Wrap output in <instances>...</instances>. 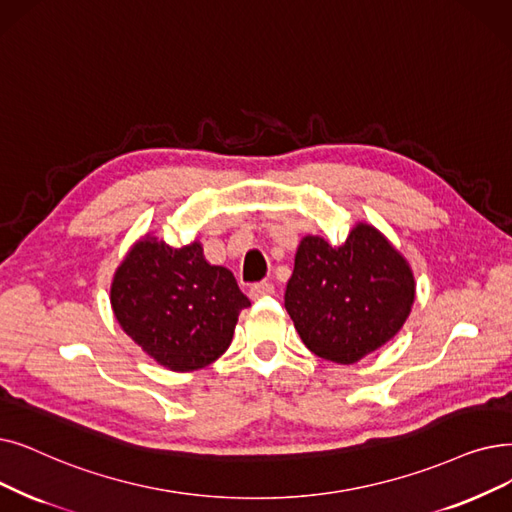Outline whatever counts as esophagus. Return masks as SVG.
<instances>
[{
    "instance_id": "34e87169",
    "label": "esophagus",
    "mask_w": 512,
    "mask_h": 512,
    "mask_svg": "<svg viewBox=\"0 0 512 512\" xmlns=\"http://www.w3.org/2000/svg\"><path fill=\"white\" fill-rule=\"evenodd\" d=\"M272 293H274V286H272L270 282H259V284H253V286H251L249 297H251L253 301H259V299L268 297V295H272Z\"/></svg>"
}]
</instances>
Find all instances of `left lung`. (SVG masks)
Returning a JSON list of instances; mask_svg holds the SVG:
<instances>
[{
    "mask_svg": "<svg viewBox=\"0 0 512 512\" xmlns=\"http://www.w3.org/2000/svg\"><path fill=\"white\" fill-rule=\"evenodd\" d=\"M416 297L408 259L368 221L341 247L307 234L286 284L284 307L305 347L335 364H355L389 343Z\"/></svg>",
    "mask_w": 512,
    "mask_h": 512,
    "instance_id": "obj_1",
    "label": "left lung"
}]
</instances>
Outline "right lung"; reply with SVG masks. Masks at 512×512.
Instances as JSON below:
<instances>
[{"label": "right lung", "instance_id": "add662e5", "mask_svg": "<svg viewBox=\"0 0 512 512\" xmlns=\"http://www.w3.org/2000/svg\"><path fill=\"white\" fill-rule=\"evenodd\" d=\"M249 305L234 274L205 259L201 240L173 249L148 232L110 282V307L125 335L173 372L201 370L224 355Z\"/></svg>", "mask_w": 512, "mask_h": 512}]
</instances>
